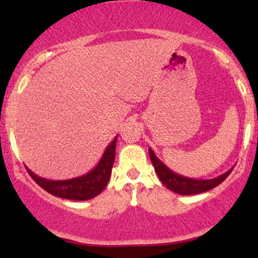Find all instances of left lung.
<instances>
[{
  "label": "left lung",
  "instance_id": "1",
  "mask_svg": "<svg viewBox=\"0 0 258 258\" xmlns=\"http://www.w3.org/2000/svg\"><path fill=\"white\" fill-rule=\"evenodd\" d=\"M149 156L150 160H152L153 166L155 168V172L158 174L160 180L164 183V185H166V188L170 189V190L180 195L200 194L204 193V191L210 190V189H214L215 186L221 184V183L229 176L233 170L232 167L230 170H228L227 172H224L223 174H221V176L211 179L189 178V177H184L182 176V174L173 172L171 168H168L166 165L155 155V153H154L150 148Z\"/></svg>",
  "mask_w": 258,
  "mask_h": 258
}]
</instances>
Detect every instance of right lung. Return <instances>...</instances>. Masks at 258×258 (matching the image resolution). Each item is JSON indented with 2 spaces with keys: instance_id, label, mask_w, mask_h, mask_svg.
<instances>
[{
  "instance_id": "1",
  "label": "right lung",
  "mask_w": 258,
  "mask_h": 258,
  "mask_svg": "<svg viewBox=\"0 0 258 258\" xmlns=\"http://www.w3.org/2000/svg\"><path fill=\"white\" fill-rule=\"evenodd\" d=\"M116 139L117 136L106 147L105 152L98 164H97V166L88 173L84 174V176L65 180H52L37 176L31 170H29L28 167H26V170L32 177V179L41 188H43L44 190L54 195V197L78 201L90 200L102 193L106 184H108L111 174L112 164H114L115 160Z\"/></svg>"
}]
</instances>
